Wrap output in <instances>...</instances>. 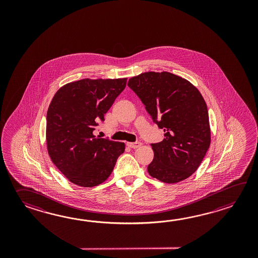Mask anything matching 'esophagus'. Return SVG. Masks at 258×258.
I'll use <instances>...</instances> for the list:
<instances>
[{"mask_svg":"<svg viewBox=\"0 0 258 258\" xmlns=\"http://www.w3.org/2000/svg\"><path fill=\"white\" fill-rule=\"evenodd\" d=\"M127 146L129 148H140L142 146V143L141 142H130L127 143Z\"/></svg>","mask_w":258,"mask_h":258,"instance_id":"34e87169","label":"esophagus"}]
</instances>
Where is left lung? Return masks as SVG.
I'll return each instance as SVG.
<instances>
[{"mask_svg":"<svg viewBox=\"0 0 258 258\" xmlns=\"http://www.w3.org/2000/svg\"><path fill=\"white\" fill-rule=\"evenodd\" d=\"M128 87L141 99L154 122L165 132L151 144L149 175L167 183L183 181L198 170L210 146L206 101L186 79L169 72H147L132 77Z\"/></svg>","mask_w":258,"mask_h":258,"instance_id":"left-lung-1","label":"left lung"}]
</instances>
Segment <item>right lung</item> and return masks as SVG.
Instances as JSON below:
<instances>
[{"mask_svg": "<svg viewBox=\"0 0 258 258\" xmlns=\"http://www.w3.org/2000/svg\"><path fill=\"white\" fill-rule=\"evenodd\" d=\"M126 81L86 78L68 83L55 93L47 112V148L55 166L73 183H102L124 152V143L96 137L93 131L104 121Z\"/></svg>", "mask_w": 258, "mask_h": 258, "instance_id": "right-lung-1", "label": "right lung"}]
</instances>
